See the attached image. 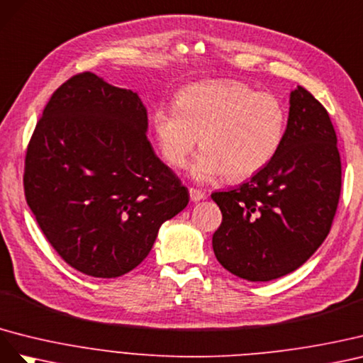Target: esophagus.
<instances>
[{
	"label": "esophagus",
	"instance_id": "34e87169",
	"mask_svg": "<svg viewBox=\"0 0 363 363\" xmlns=\"http://www.w3.org/2000/svg\"><path fill=\"white\" fill-rule=\"evenodd\" d=\"M189 191H190V199H191L193 202H199V201H203V199L206 198L205 191H202V190H198V189H190Z\"/></svg>",
	"mask_w": 363,
	"mask_h": 363
}]
</instances>
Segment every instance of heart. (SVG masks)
I'll return each mask as SVG.
<instances>
[{
  "label": "heart",
  "instance_id": "b5f03b06",
  "mask_svg": "<svg viewBox=\"0 0 363 363\" xmlns=\"http://www.w3.org/2000/svg\"><path fill=\"white\" fill-rule=\"evenodd\" d=\"M152 124L164 161L182 167L199 138L196 181L226 174L240 181L260 172L281 147L287 111L278 97L235 80L198 82L182 88L174 106L161 105Z\"/></svg>",
  "mask_w": 363,
  "mask_h": 363
}]
</instances>
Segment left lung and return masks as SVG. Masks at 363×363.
I'll list each match as a JSON object with an SVG mask.
<instances>
[{
    "mask_svg": "<svg viewBox=\"0 0 363 363\" xmlns=\"http://www.w3.org/2000/svg\"><path fill=\"white\" fill-rule=\"evenodd\" d=\"M327 109L298 86L281 147L252 178L213 193L222 223L213 234L214 255L247 281H271L304 264L330 233L342 169Z\"/></svg>",
    "mask_w": 363,
    "mask_h": 363,
    "instance_id": "left-lung-1",
    "label": "left lung"
}]
</instances>
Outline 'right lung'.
Instances as JSON below:
<instances>
[{"instance_id":"add662e5","label":"right lung","mask_w":363,"mask_h":363,"mask_svg":"<svg viewBox=\"0 0 363 363\" xmlns=\"http://www.w3.org/2000/svg\"><path fill=\"white\" fill-rule=\"evenodd\" d=\"M137 92L82 72L62 84L26 155L24 191L50 245L82 274L116 278L150 252L189 190L153 152Z\"/></svg>"}]
</instances>
